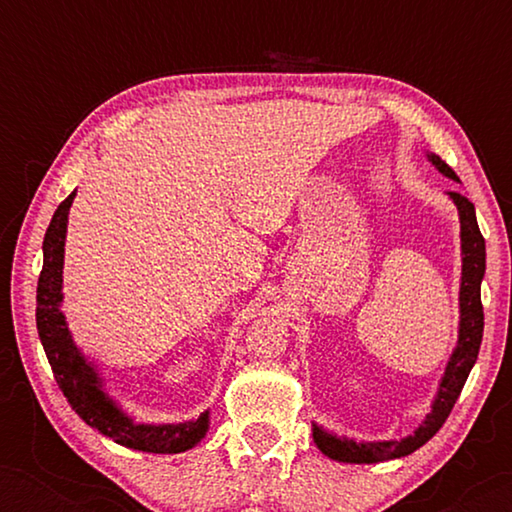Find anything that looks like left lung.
<instances>
[{
    "mask_svg": "<svg viewBox=\"0 0 512 512\" xmlns=\"http://www.w3.org/2000/svg\"><path fill=\"white\" fill-rule=\"evenodd\" d=\"M431 165L445 177L459 181L452 167L440 160L436 153H429ZM450 200L457 205L459 223H461V286H459V338L457 347L452 349L450 361H447L445 373L438 382L436 398L431 403V412L424 417V422L417 426L415 433L401 440H354L347 436H335L326 431L324 426L312 424V438L321 452L328 459L342 461V464H377V461L401 459L419 450L424 443L436 436L445 419L457 403V398L464 389L471 373L475 359H478L482 328H485V314L480 303V284L485 277V237L478 228L473 202L457 191H450Z\"/></svg>",
    "mask_w": 512,
    "mask_h": 512,
    "instance_id": "left-lung-1",
    "label": "left lung"
}]
</instances>
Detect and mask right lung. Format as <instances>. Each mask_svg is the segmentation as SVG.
<instances>
[{
    "instance_id": "obj_1",
    "label": "right lung",
    "mask_w": 512,
    "mask_h": 512,
    "mask_svg": "<svg viewBox=\"0 0 512 512\" xmlns=\"http://www.w3.org/2000/svg\"><path fill=\"white\" fill-rule=\"evenodd\" d=\"M72 193L55 209L44 237V268L37 284V331L51 363L55 382L72 405V410L88 426H93L114 443L139 452L179 454L191 450L207 436L209 410L198 419L179 424H139L104 391V382L95 363L72 338L62 314V265H65L67 216L74 202Z\"/></svg>"
}]
</instances>
